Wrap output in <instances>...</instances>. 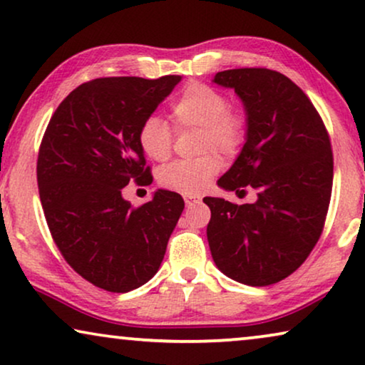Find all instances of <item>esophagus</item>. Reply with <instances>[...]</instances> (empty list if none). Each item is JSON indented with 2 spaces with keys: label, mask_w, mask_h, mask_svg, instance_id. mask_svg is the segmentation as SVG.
Wrapping results in <instances>:
<instances>
[{
  "label": "esophagus",
  "mask_w": 365,
  "mask_h": 365,
  "mask_svg": "<svg viewBox=\"0 0 365 365\" xmlns=\"http://www.w3.org/2000/svg\"><path fill=\"white\" fill-rule=\"evenodd\" d=\"M201 196L199 194H184V202H186V206H194V204H199L201 202Z\"/></svg>",
  "instance_id": "obj_1"
}]
</instances>
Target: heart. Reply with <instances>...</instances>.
Segmentation results:
<instances>
[{"label":"heart","mask_w":365,"mask_h":365,"mask_svg":"<svg viewBox=\"0 0 365 365\" xmlns=\"http://www.w3.org/2000/svg\"><path fill=\"white\" fill-rule=\"evenodd\" d=\"M171 116L178 128H201V149L234 156L242 148L247 134V118L239 109L229 108L226 94L204 83H191L173 103ZM173 129L163 118L151 114L138 129L139 148L154 161H164L173 153ZM221 163L214 154L197 159H179L159 174L164 187L184 194L206 191Z\"/></svg>","instance_id":"b5f03b06"}]
</instances>
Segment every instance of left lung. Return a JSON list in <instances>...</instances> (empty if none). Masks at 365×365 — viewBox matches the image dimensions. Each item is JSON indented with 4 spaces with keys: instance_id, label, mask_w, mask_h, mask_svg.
I'll use <instances>...</instances> for the list:
<instances>
[{
    "instance_id": "1",
    "label": "left lung",
    "mask_w": 365,
    "mask_h": 365,
    "mask_svg": "<svg viewBox=\"0 0 365 365\" xmlns=\"http://www.w3.org/2000/svg\"><path fill=\"white\" fill-rule=\"evenodd\" d=\"M212 83L241 98L246 143L219 187L257 191L252 204L204 197L217 269L247 286L276 284L306 261L321 237L332 192L331 139L301 88L266 68L227 69Z\"/></svg>"
}]
</instances>
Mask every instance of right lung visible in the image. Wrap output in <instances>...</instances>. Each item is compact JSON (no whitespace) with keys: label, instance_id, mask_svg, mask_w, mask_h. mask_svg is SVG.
<instances>
[{"label":"right lung","instance_id":"add662e5","mask_svg":"<svg viewBox=\"0 0 365 365\" xmlns=\"http://www.w3.org/2000/svg\"><path fill=\"white\" fill-rule=\"evenodd\" d=\"M181 76L98 78L64 98L38 154L39 199L66 262L109 292L146 284L161 266L184 209L178 192L158 189L139 207L123 197L129 181L149 184L138 129Z\"/></svg>","mask_w":365,"mask_h":365}]
</instances>
